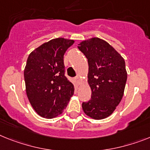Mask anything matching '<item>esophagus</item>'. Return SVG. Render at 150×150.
<instances>
[{"label":"esophagus","mask_w":150,"mask_h":150,"mask_svg":"<svg viewBox=\"0 0 150 150\" xmlns=\"http://www.w3.org/2000/svg\"><path fill=\"white\" fill-rule=\"evenodd\" d=\"M75 79L78 84H79V83H80V81H81V77H80V76H77V77H75Z\"/></svg>","instance_id":"34e87169"}]
</instances>
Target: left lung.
<instances>
[{
  "instance_id": "8db88e82",
  "label": "left lung",
  "mask_w": 150,
  "mask_h": 150,
  "mask_svg": "<svg viewBox=\"0 0 150 150\" xmlns=\"http://www.w3.org/2000/svg\"><path fill=\"white\" fill-rule=\"evenodd\" d=\"M78 45L88 59L91 90V98L82 103V109L91 118L102 120L113 114L123 98L127 79L125 61L113 46L98 37Z\"/></svg>"
}]
</instances>
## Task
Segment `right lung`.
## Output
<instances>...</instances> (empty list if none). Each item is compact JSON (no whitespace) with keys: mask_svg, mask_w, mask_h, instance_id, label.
<instances>
[{"mask_svg":"<svg viewBox=\"0 0 150 150\" xmlns=\"http://www.w3.org/2000/svg\"><path fill=\"white\" fill-rule=\"evenodd\" d=\"M74 42L69 39H52L29 55L24 69L26 95L42 117L60 115L74 94V85L65 76L63 61L65 51Z\"/></svg>","mask_w":150,"mask_h":150,"instance_id":"obj_1","label":"right lung"}]
</instances>
